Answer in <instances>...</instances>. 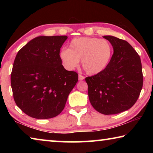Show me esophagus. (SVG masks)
Instances as JSON below:
<instances>
[{
	"label": "esophagus",
	"instance_id": "esophagus-1",
	"mask_svg": "<svg viewBox=\"0 0 153 153\" xmlns=\"http://www.w3.org/2000/svg\"><path fill=\"white\" fill-rule=\"evenodd\" d=\"M84 78H85V77L83 76H81V75H79L78 76V79L79 80V81H82V80L84 79Z\"/></svg>",
	"mask_w": 153,
	"mask_h": 153
}]
</instances>
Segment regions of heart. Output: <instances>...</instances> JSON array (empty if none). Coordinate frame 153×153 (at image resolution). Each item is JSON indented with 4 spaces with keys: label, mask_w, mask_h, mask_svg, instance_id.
I'll return each mask as SVG.
<instances>
[{
    "label": "heart",
    "mask_w": 153,
    "mask_h": 153,
    "mask_svg": "<svg viewBox=\"0 0 153 153\" xmlns=\"http://www.w3.org/2000/svg\"><path fill=\"white\" fill-rule=\"evenodd\" d=\"M113 53V46L108 41L98 38L82 37L72 40L69 48H61L59 57L67 70L78 67L81 60L82 67L88 74L97 75L107 68Z\"/></svg>",
    "instance_id": "1"
}]
</instances>
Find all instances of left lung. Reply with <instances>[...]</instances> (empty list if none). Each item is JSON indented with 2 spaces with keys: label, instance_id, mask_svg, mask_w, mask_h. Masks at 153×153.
<instances>
[{
  "label": "left lung",
  "instance_id": "8db88e82",
  "mask_svg": "<svg viewBox=\"0 0 153 153\" xmlns=\"http://www.w3.org/2000/svg\"><path fill=\"white\" fill-rule=\"evenodd\" d=\"M113 55L104 71L86 77L90 102L98 112L113 115L128 110L135 104L143 85L140 56L126 40L112 36Z\"/></svg>",
  "mask_w": 153,
  "mask_h": 153
}]
</instances>
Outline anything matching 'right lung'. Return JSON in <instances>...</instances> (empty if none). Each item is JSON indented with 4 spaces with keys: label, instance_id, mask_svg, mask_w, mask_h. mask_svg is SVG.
Returning a JSON list of instances; mask_svg holds the SVG:
<instances>
[{
    "label": "right lung",
    "instance_id": "add662e5",
    "mask_svg": "<svg viewBox=\"0 0 153 153\" xmlns=\"http://www.w3.org/2000/svg\"><path fill=\"white\" fill-rule=\"evenodd\" d=\"M67 36H38L18 52L11 75L17 107L36 119L55 117L65 106L78 74L67 71L59 57Z\"/></svg>",
    "mask_w": 153,
    "mask_h": 153
}]
</instances>
